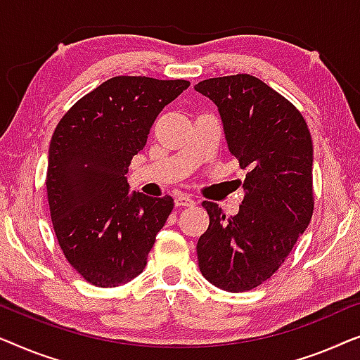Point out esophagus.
I'll list each match as a JSON object with an SVG mask.
<instances>
[{
	"label": "esophagus",
	"instance_id": "esophagus-1",
	"mask_svg": "<svg viewBox=\"0 0 360 360\" xmlns=\"http://www.w3.org/2000/svg\"><path fill=\"white\" fill-rule=\"evenodd\" d=\"M174 204L178 209H184V207H194L195 205V200L192 199L191 195H178L174 199Z\"/></svg>",
	"mask_w": 360,
	"mask_h": 360
}]
</instances>
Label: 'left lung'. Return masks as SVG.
<instances>
[{"label":"left lung","mask_w":360,"mask_h":360,"mask_svg":"<svg viewBox=\"0 0 360 360\" xmlns=\"http://www.w3.org/2000/svg\"><path fill=\"white\" fill-rule=\"evenodd\" d=\"M219 108L231 156L246 171L240 212L225 217L202 202L209 229L197 241L202 276L226 292H246L285 261L313 215V143L290 101L251 75L195 84Z\"/></svg>","instance_id":"left-lung-1"}]
</instances>
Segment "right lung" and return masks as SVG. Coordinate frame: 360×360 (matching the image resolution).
Returning a JSON list of instances; mask_svg holds the SVG:
<instances>
[{"label": "right lung", "instance_id": "right-lung-1", "mask_svg": "<svg viewBox=\"0 0 360 360\" xmlns=\"http://www.w3.org/2000/svg\"><path fill=\"white\" fill-rule=\"evenodd\" d=\"M186 79L114 77L63 115L49 148L47 197L58 245L96 287H117L146 266L173 197L129 194L127 171Z\"/></svg>", "mask_w": 360, "mask_h": 360}]
</instances>
